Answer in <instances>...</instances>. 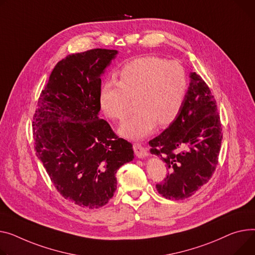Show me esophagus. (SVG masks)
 I'll return each instance as SVG.
<instances>
[{
	"instance_id": "obj_1",
	"label": "esophagus",
	"mask_w": 255,
	"mask_h": 255,
	"mask_svg": "<svg viewBox=\"0 0 255 255\" xmlns=\"http://www.w3.org/2000/svg\"><path fill=\"white\" fill-rule=\"evenodd\" d=\"M133 149H134L135 155H136V157H138V158H144V157L148 156L147 150L140 143H134Z\"/></svg>"
}]
</instances>
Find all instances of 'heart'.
Instances as JSON below:
<instances>
[{
    "instance_id": "obj_1",
    "label": "heart",
    "mask_w": 255,
    "mask_h": 255,
    "mask_svg": "<svg viewBox=\"0 0 255 255\" xmlns=\"http://www.w3.org/2000/svg\"><path fill=\"white\" fill-rule=\"evenodd\" d=\"M189 90L183 65L155 55L135 58L119 72V83L101 85L98 101L101 110L115 121H123L135 99L138 111L124 122L119 133L129 139H141L158 125L172 123L180 113Z\"/></svg>"
}]
</instances>
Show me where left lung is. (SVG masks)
<instances>
[{
    "mask_svg": "<svg viewBox=\"0 0 255 255\" xmlns=\"http://www.w3.org/2000/svg\"><path fill=\"white\" fill-rule=\"evenodd\" d=\"M175 120L148 143L150 152L166 163L169 172L157 191L169 200H184L208 182L218 163L223 128L216 101L196 73ZM167 169V170H168Z\"/></svg>",
    "mask_w": 255,
    "mask_h": 255,
    "instance_id": "1",
    "label": "left lung"
}]
</instances>
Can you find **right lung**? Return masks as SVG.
<instances>
[{
  "mask_svg": "<svg viewBox=\"0 0 255 255\" xmlns=\"http://www.w3.org/2000/svg\"><path fill=\"white\" fill-rule=\"evenodd\" d=\"M117 54L98 48L60 60L33 115L38 158L58 193L84 208L108 204L118 169L134 159L132 144L98 117L100 77Z\"/></svg>",
  "mask_w": 255,
  "mask_h": 255,
  "instance_id": "obj_1",
  "label": "right lung"
}]
</instances>
